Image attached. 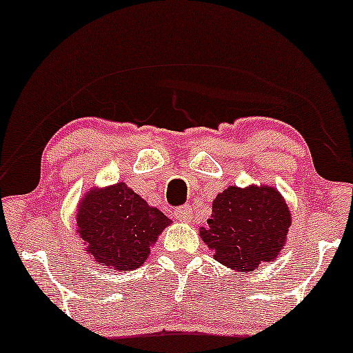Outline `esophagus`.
Masks as SVG:
<instances>
[{"label":"esophagus","instance_id":"obj_1","mask_svg":"<svg viewBox=\"0 0 353 353\" xmlns=\"http://www.w3.org/2000/svg\"><path fill=\"white\" fill-rule=\"evenodd\" d=\"M192 215H194V212H192L189 205H181V207L174 210V216H176V220L179 221H190Z\"/></svg>","mask_w":353,"mask_h":353}]
</instances>
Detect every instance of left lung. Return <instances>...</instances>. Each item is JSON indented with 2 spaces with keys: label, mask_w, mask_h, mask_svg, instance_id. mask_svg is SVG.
<instances>
[{
  "label": "left lung",
  "mask_w": 353,
  "mask_h": 353,
  "mask_svg": "<svg viewBox=\"0 0 353 353\" xmlns=\"http://www.w3.org/2000/svg\"><path fill=\"white\" fill-rule=\"evenodd\" d=\"M207 228L200 230L215 259L230 269L252 272L279 256L290 228V210L272 187L231 185L213 200Z\"/></svg>",
  "instance_id": "obj_1"
}]
</instances>
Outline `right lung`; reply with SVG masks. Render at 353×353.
I'll return each instance as SVG.
<instances>
[{"instance_id": "obj_1", "label": "right lung", "mask_w": 353, "mask_h": 353, "mask_svg": "<svg viewBox=\"0 0 353 353\" xmlns=\"http://www.w3.org/2000/svg\"><path fill=\"white\" fill-rule=\"evenodd\" d=\"M77 223L92 259L105 269L133 270L148 259L150 246L171 220L119 182L89 192L79 205Z\"/></svg>"}]
</instances>
